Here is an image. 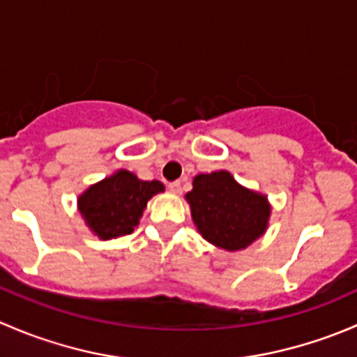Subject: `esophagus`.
I'll use <instances>...</instances> for the list:
<instances>
[{
    "label": "esophagus",
    "instance_id": "34e87169",
    "mask_svg": "<svg viewBox=\"0 0 357 357\" xmlns=\"http://www.w3.org/2000/svg\"><path fill=\"white\" fill-rule=\"evenodd\" d=\"M169 190H171L172 193H176V195H179V193L183 192L181 181H172V183H169Z\"/></svg>",
    "mask_w": 357,
    "mask_h": 357
}]
</instances>
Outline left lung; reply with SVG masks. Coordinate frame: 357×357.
<instances>
[{"instance_id":"1","label":"left lung","mask_w":357,"mask_h":357,"mask_svg":"<svg viewBox=\"0 0 357 357\" xmlns=\"http://www.w3.org/2000/svg\"><path fill=\"white\" fill-rule=\"evenodd\" d=\"M186 200L200 235L229 252L255 242L271 212L266 197L240 186L226 171L197 176Z\"/></svg>"}]
</instances>
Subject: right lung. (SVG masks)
I'll return each instance as SVG.
<instances>
[{
    "label": "right lung",
    "mask_w": 357,
    "mask_h": 357,
    "mask_svg": "<svg viewBox=\"0 0 357 357\" xmlns=\"http://www.w3.org/2000/svg\"><path fill=\"white\" fill-rule=\"evenodd\" d=\"M158 192H164L160 181H142L132 172L119 171L89 186L79 197V211L100 238H115L135 231L146 202Z\"/></svg>",
    "instance_id": "right-lung-1"
}]
</instances>
